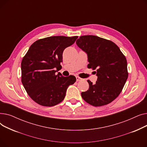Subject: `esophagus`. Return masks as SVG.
Returning <instances> with one entry per match:
<instances>
[{
    "mask_svg": "<svg viewBox=\"0 0 147 147\" xmlns=\"http://www.w3.org/2000/svg\"><path fill=\"white\" fill-rule=\"evenodd\" d=\"M76 80H77V82H79V81L82 80V79H81L80 78H79V77H78V76H76Z\"/></svg>",
    "mask_w": 147,
    "mask_h": 147,
    "instance_id": "esophagus-1",
    "label": "esophagus"
}]
</instances>
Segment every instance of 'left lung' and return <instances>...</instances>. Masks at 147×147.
Returning <instances> with one entry per match:
<instances>
[{"mask_svg":"<svg viewBox=\"0 0 147 147\" xmlns=\"http://www.w3.org/2000/svg\"><path fill=\"white\" fill-rule=\"evenodd\" d=\"M76 44L87 54L89 68L96 69L97 81L88 80L89 88L83 99L95 107L111 102L124 87L128 78L127 61L114 42L93 35L82 36Z\"/></svg>","mask_w":147,"mask_h":147,"instance_id":"8db88e82","label":"left lung"}]
</instances>
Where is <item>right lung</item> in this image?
<instances>
[{
    "instance_id": "obj_1",
    "label": "right lung",
    "mask_w": 147,
    "mask_h": 147,
    "mask_svg": "<svg viewBox=\"0 0 147 147\" xmlns=\"http://www.w3.org/2000/svg\"><path fill=\"white\" fill-rule=\"evenodd\" d=\"M78 36H52L34 42L21 62V82L28 95L39 105L52 107L63 101L69 85L76 79L64 77L58 69L64 50ZM57 69L56 70V69Z\"/></svg>"
}]
</instances>
